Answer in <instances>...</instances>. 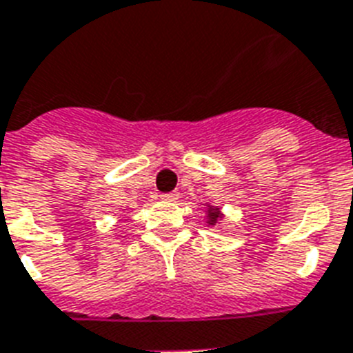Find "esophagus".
<instances>
[{
    "mask_svg": "<svg viewBox=\"0 0 353 353\" xmlns=\"http://www.w3.org/2000/svg\"><path fill=\"white\" fill-rule=\"evenodd\" d=\"M177 197H179L177 192H167V194H163L161 199L163 201H177Z\"/></svg>",
    "mask_w": 353,
    "mask_h": 353,
    "instance_id": "obj_1",
    "label": "esophagus"
}]
</instances>
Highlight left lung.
<instances>
[{"mask_svg":"<svg viewBox=\"0 0 353 353\" xmlns=\"http://www.w3.org/2000/svg\"><path fill=\"white\" fill-rule=\"evenodd\" d=\"M221 217L219 208H208V225H216V221Z\"/></svg>","mask_w":353,"mask_h":353,"instance_id":"1","label":"left lung"}]
</instances>
